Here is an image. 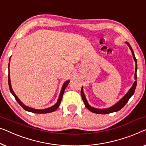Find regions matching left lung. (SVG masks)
Masks as SVG:
<instances>
[{
    "label": "left lung",
    "mask_w": 146,
    "mask_h": 146,
    "mask_svg": "<svg viewBox=\"0 0 146 146\" xmlns=\"http://www.w3.org/2000/svg\"><path fill=\"white\" fill-rule=\"evenodd\" d=\"M126 44H127L128 47L130 48L131 51H132V55H133V58H134L135 62H136V69H135V79H137V75H136V70H137V61H136V58L135 57V55H134V51H133L132 47H131V46L129 43H128V42H126ZM136 85H137V80L134 82V84H133V86H132V88H130V90L128 91V92L125 95V96L123 98H122L121 100L120 101H119L117 104L114 105V106L110 107V108L108 109H96V108H94V107H92L90 106V105L88 104L87 100H86V97L84 96V94L83 92V88H82L81 89V96H82V100L84 101V104H85L86 108H87L88 110H90L91 112H92V113H97V114H108V113H113V112H117L120 111V109L122 108H123L124 107V105H125L127 102L129 100L130 98L132 97V96L133 94H134V93L135 92V90H136Z\"/></svg>",
    "instance_id": "left-lung-1"
}]
</instances>
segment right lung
<instances>
[{"mask_svg":"<svg viewBox=\"0 0 146 146\" xmlns=\"http://www.w3.org/2000/svg\"><path fill=\"white\" fill-rule=\"evenodd\" d=\"M10 60H9V64H10ZM9 64H8V66H9ZM8 68H9V67H8ZM8 85H9V88H10V92L12 93V94L13 95L14 98H15L16 100L17 101V102H18L19 104L21 105V107H22L23 109H24V110H26V111H27L31 112V113H38V114L51 113V112H53V111H55V110L57 109V108L59 107V105H60V103L61 102V100H62V96H63V94H64L65 89H66V86H68V84H69V82H70L69 80H68V81H66L64 84V85H63L62 88V90H61V92H60V96H59V98L58 99L57 103H56L55 105H53V106H52L51 107H50V108L45 109H42V110H37V109H32V108H30V107H29L26 106V105L23 104V103L20 101V99L18 98V97L16 96V94H14L13 90H12V87H11V84H10V75L9 74H8Z\"/></svg>","mask_w":146,"mask_h":146,"instance_id":"1","label":"right lung"}]
</instances>
